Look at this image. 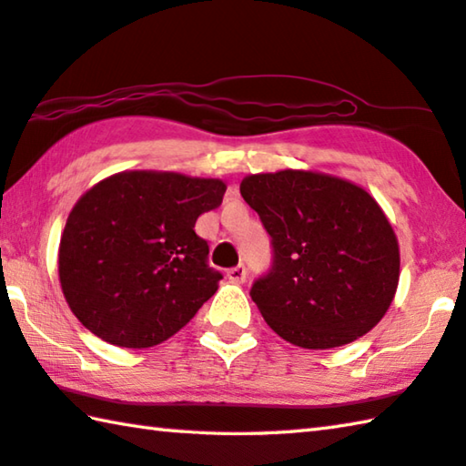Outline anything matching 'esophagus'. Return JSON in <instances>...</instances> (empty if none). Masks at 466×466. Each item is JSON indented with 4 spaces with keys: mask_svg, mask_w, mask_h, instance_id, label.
Here are the masks:
<instances>
[{
    "mask_svg": "<svg viewBox=\"0 0 466 466\" xmlns=\"http://www.w3.org/2000/svg\"><path fill=\"white\" fill-rule=\"evenodd\" d=\"M226 275H228V279H230L232 283L240 285V283L247 281V267H244V265H236V267H232V268H228Z\"/></svg>",
    "mask_w": 466,
    "mask_h": 466,
    "instance_id": "1",
    "label": "esophagus"
}]
</instances>
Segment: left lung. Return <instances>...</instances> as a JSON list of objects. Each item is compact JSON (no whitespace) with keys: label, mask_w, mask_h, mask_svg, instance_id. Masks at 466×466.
<instances>
[{"label":"left lung","mask_w":466,"mask_h":466,"mask_svg":"<svg viewBox=\"0 0 466 466\" xmlns=\"http://www.w3.org/2000/svg\"><path fill=\"white\" fill-rule=\"evenodd\" d=\"M240 193L273 247L250 298L283 340L336 349L379 324L400 283V247L365 189L287 168L247 177Z\"/></svg>","instance_id":"1"}]
</instances>
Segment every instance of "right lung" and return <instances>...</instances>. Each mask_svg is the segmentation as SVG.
Returning a JSON list of instances; mask_svg holds the SVG:
<instances>
[{
	"label": "right lung",
	"instance_id": "obj_1",
	"mask_svg": "<svg viewBox=\"0 0 466 466\" xmlns=\"http://www.w3.org/2000/svg\"><path fill=\"white\" fill-rule=\"evenodd\" d=\"M224 191L219 179L157 171L117 173L91 187L58 247L65 299L81 324L124 349L179 332L222 279L196 222Z\"/></svg>",
	"mask_w": 466,
	"mask_h": 466
}]
</instances>
